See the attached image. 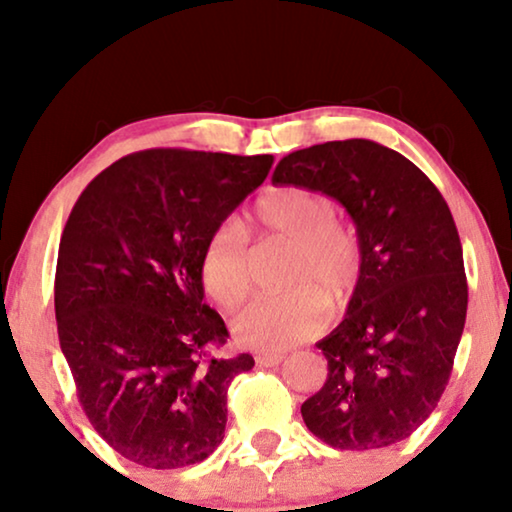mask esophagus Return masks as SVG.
Segmentation results:
<instances>
[{
  "mask_svg": "<svg viewBox=\"0 0 512 512\" xmlns=\"http://www.w3.org/2000/svg\"><path fill=\"white\" fill-rule=\"evenodd\" d=\"M284 361V354H258L256 363L263 368H275Z\"/></svg>",
  "mask_w": 512,
  "mask_h": 512,
  "instance_id": "34e87169",
  "label": "esophagus"
}]
</instances>
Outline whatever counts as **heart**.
I'll return each mask as SVG.
<instances>
[{
  "instance_id": "b5f03b06",
  "label": "heart",
  "mask_w": 512,
  "mask_h": 512,
  "mask_svg": "<svg viewBox=\"0 0 512 512\" xmlns=\"http://www.w3.org/2000/svg\"><path fill=\"white\" fill-rule=\"evenodd\" d=\"M256 242L289 244L284 258V293L261 298L230 324L233 338L249 349L279 352L310 340L326 324V305L340 310L352 298L363 268L356 230L338 219L331 195L303 186L265 193L247 216L244 230L221 223L200 254V284L221 310H235L251 293V254Z\"/></svg>"
}]
</instances>
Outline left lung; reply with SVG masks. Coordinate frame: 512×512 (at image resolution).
Returning <instances> with one entry per match:
<instances>
[{
	"label": "left lung",
	"instance_id": "left-lung-1",
	"mask_svg": "<svg viewBox=\"0 0 512 512\" xmlns=\"http://www.w3.org/2000/svg\"><path fill=\"white\" fill-rule=\"evenodd\" d=\"M272 184L331 195L363 249L347 317L317 342L328 375L300 408L307 429L338 450L405 440L436 410L464 333L468 284L450 207L415 163L370 139L293 151Z\"/></svg>",
	"mask_w": 512,
	"mask_h": 512
}]
</instances>
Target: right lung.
<instances>
[{
  "label": "right lung",
  "instance_id": "1",
  "mask_svg": "<svg viewBox=\"0 0 512 512\" xmlns=\"http://www.w3.org/2000/svg\"><path fill=\"white\" fill-rule=\"evenodd\" d=\"M272 156L130 153L79 195L60 237L55 319L93 429L146 468L205 461L223 440L228 387L254 356H216L228 328L207 303L209 233L268 177Z\"/></svg>",
  "mask_w": 512,
  "mask_h": 512
}]
</instances>
